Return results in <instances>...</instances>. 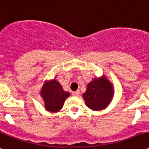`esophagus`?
<instances>
[{
  "mask_svg": "<svg viewBox=\"0 0 149 149\" xmlns=\"http://www.w3.org/2000/svg\"><path fill=\"white\" fill-rule=\"evenodd\" d=\"M72 94L73 96H78V95H80V91L77 90V91H72Z\"/></svg>",
  "mask_w": 149,
  "mask_h": 149,
  "instance_id": "34e87169",
  "label": "esophagus"
}]
</instances>
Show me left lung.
I'll use <instances>...</instances> for the list:
<instances>
[{"instance_id":"obj_1","label":"left lung","mask_w":149,"mask_h":149,"mask_svg":"<svg viewBox=\"0 0 149 149\" xmlns=\"http://www.w3.org/2000/svg\"><path fill=\"white\" fill-rule=\"evenodd\" d=\"M114 93V86L105 75H102L88 84L83 98L88 108L92 111H102L111 103Z\"/></svg>"}]
</instances>
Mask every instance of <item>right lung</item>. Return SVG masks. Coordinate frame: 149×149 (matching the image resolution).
<instances>
[{
    "instance_id": "obj_1",
    "label": "right lung",
    "mask_w": 149,
    "mask_h": 149,
    "mask_svg": "<svg viewBox=\"0 0 149 149\" xmlns=\"http://www.w3.org/2000/svg\"><path fill=\"white\" fill-rule=\"evenodd\" d=\"M40 95L45 104V109L49 112L56 113L63 107L64 102L70 93L65 91L56 79L46 80L40 91Z\"/></svg>"
}]
</instances>
